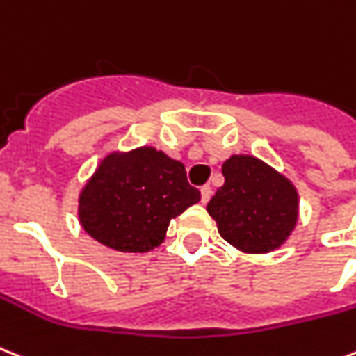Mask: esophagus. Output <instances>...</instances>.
Instances as JSON below:
<instances>
[{"mask_svg":"<svg viewBox=\"0 0 356 356\" xmlns=\"http://www.w3.org/2000/svg\"><path fill=\"white\" fill-rule=\"evenodd\" d=\"M210 197H212V186L204 184V186L201 188V203L207 204L208 201H210Z\"/></svg>","mask_w":356,"mask_h":356,"instance_id":"1","label":"esophagus"}]
</instances>
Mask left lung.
Instances as JSON below:
<instances>
[{"mask_svg":"<svg viewBox=\"0 0 356 356\" xmlns=\"http://www.w3.org/2000/svg\"><path fill=\"white\" fill-rule=\"evenodd\" d=\"M223 177L207 207L221 238L243 252L278 248L298 219V193L291 181L250 155L225 161Z\"/></svg>","mask_w":356,"mask_h":356,"instance_id":"1","label":"left lung"}]
</instances>
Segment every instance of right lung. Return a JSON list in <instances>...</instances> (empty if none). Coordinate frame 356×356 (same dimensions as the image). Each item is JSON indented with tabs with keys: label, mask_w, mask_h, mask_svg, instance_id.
Listing matches in <instances>:
<instances>
[{
	"label": "right lung",
	"mask_w": 356,
	"mask_h": 356,
	"mask_svg": "<svg viewBox=\"0 0 356 356\" xmlns=\"http://www.w3.org/2000/svg\"><path fill=\"white\" fill-rule=\"evenodd\" d=\"M201 199L183 163L153 148L111 153L80 193L83 230L120 252H148L164 241L170 219Z\"/></svg>",
	"instance_id": "1"
}]
</instances>
